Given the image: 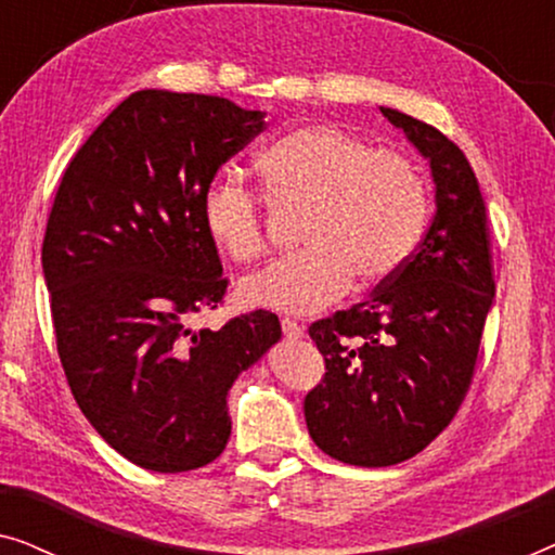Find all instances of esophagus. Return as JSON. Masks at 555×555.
I'll use <instances>...</instances> for the list:
<instances>
[{"instance_id": "esophagus-1", "label": "esophagus", "mask_w": 555, "mask_h": 555, "mask_svg": "<svg viewBox=\"0 0 555 555\" xmlns=\"http://www.w3.org/2000/svg\"><path fill=\"white\" fill-rule=\"evenodd\" d=\"M280 325H283L285 338H291V340H300L302 336H306V331H302V325H298L295 321H291V318H283V321H280Z\"/></svg>"}]
</instances>
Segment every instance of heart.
Masks as SVG:
<instances>
[{
    "label": "heart",
    "mask_w": 555,
    "mask_h": 555,
    "mask_svg": "<svg viewBox=\"0 0 555 555\" xmlns=\"http://www.w3.org/2000/svg\"><path fill=\"white\" fill-rule=\"evenodd\" d=\"M257 171L270 199L306 209V249L242 285V298L255 308L306 315L336 302L353 280L359 291L382 285L409 260L427 222L416 166L338 126L285 133L257 156ZM199 217L207 237L234 262L268 253L262 199L240 181H209Z\"/></svg>",
    "instance_id": "heart-1"
}]
</instances>
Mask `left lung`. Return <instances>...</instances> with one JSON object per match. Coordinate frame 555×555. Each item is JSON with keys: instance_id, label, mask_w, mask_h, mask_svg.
<instances>
[{"instance_id": "left-lung-1", "label": "left lung", "mask_w": 555, "mask_h": 555, "mask_svg": "<svg viewBox=\"0 0 555 555\" xmlns=\"http://www.w3.org/2000/svg\"><path fill=\"white\" fill-rule=\"evenodd\" d=\"M427 158L435 217L416 253L374 298L310 325L325 359L306 424L333 460L399 465L457 414L495 298L485 202L465 154L422 120L382 108Z\"/></svg>"}]
</instances>
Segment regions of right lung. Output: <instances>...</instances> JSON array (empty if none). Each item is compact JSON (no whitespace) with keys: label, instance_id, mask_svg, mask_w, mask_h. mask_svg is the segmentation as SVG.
Here are the masks:
<instances>
[{"label":"right lung","instance_id":"add662e5","mask_svg":"<svg viewBox=\"0 0 555 555\" xmlns=\"http://www.w3.org/2000/svg\"><path fill=\"white\" fill-rule=\"evenodd\" d=\"M264 113L219 95L139 90L67 166L42 272L67 384L113 450L151 473H186L230 439L227 393L283 331L270 310L194 331L227 291L199 196Z\"/></svg>","mask_w":555,"mask_h":555}]
</instances>
